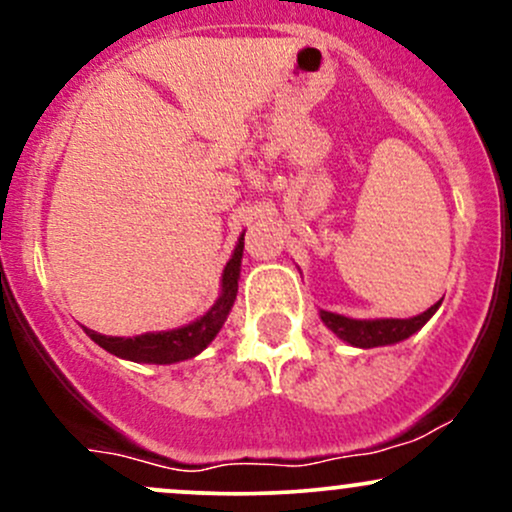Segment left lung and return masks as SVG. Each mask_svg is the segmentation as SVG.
Instances as JSON below:
<instances>
[{
    "instance_id": "8db88e82",
    "label": "left lung",
    "mask_w": 512,
    "mask_h": 512,
    "mask_svg": "<svg viewBox=\"0 0 512 512\" xmlns=\"http://www.w3.org/2000/svg\"><path fill=\"white\" fill-rule=\"evenodd\" d=\"M438 305L440 301L436 305H431L428 310H424L421 315L407 317V320H397V317L354 320V317L327 313V310H320V317L339 339H344V342H349L351 346H361V349H373V346H387V344L402 342V339H409L411 334L419 332L421 327L431 320L433 313L438 310Z\"/></svg>"
}]
</instances>
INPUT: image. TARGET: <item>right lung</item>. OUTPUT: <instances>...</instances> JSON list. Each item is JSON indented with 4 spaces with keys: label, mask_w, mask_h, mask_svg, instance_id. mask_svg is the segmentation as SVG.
<instances>
[{
    "label": "right lung",
    "mask_w": 512,
    "mask_h": 512,
    "mask_svg": "<svg viewBox=\"0 0 512 512\" xmlns=\"http://www.w3.org/2000/svg\"><path fill=\"white\" fill-rule=\"evenodd\" d=\"M243 240L245 233L238 238L236 250H233L231 260H228L226 269H223L219 301L211 305L209 313L199 317V320L190 322L185 327H178V330L146 332L139 334V337H108V334H98L93 330H86V334L98 346H103L105 351H110V354L137 363H161V366H166V363H178L185 361V358L202 354L211 344V339L219 334L228 313H231L233 301H236L240 260H243L245 248Z\"/></svg>",
    "instance_id": "add662e5"
}]
</instances>
